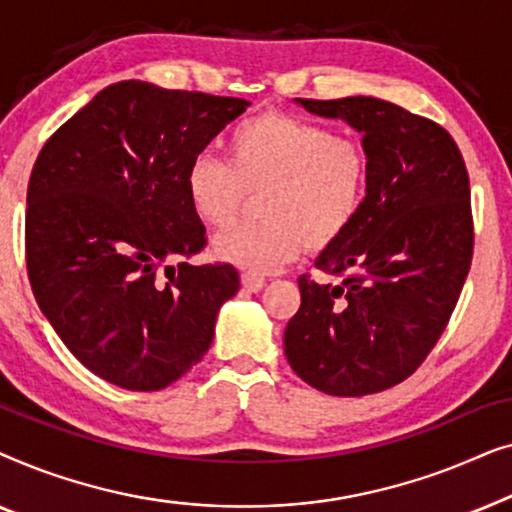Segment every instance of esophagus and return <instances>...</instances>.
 I'll use <instances>...</instances> for the list:
<instances>
[{
    "label": "esophagus",
    "instance_id": "esophagus-1",
    "mask_svg": "<svg viewBox=\"0 0 512 512\" xmlns=\"http://www.w3.org/2000/svg\"><path fill=\"white\" fill-rule=\"evenodd\" d=\"M240 282H242V289L249 293H258L265 286V279L261 275H256V272H242Z\"/></svg>",
    "mask_w": 512,
    "mask_h": 512
}]
</instances>
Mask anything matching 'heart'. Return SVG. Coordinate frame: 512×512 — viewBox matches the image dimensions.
I'll return each mask as SVG.
<instances>
[{
  "label": "heart",
  "instance_id": "b5f03b06",
  "mask_svg": "<svg viewBox=\"0 0 512 512\" xmlns=\"http://www.w3.org/2000/svg\"><path fill=\"white\" fill-rule=\"evenodd\" d=\"M370 181V158L359 137L284 111H261L228 137V165L198 153L186 167L184 191L209 228L237 221L256 195L261 221L212 242L219 261L247 272H270L300 249L324 251L359 219Z\"/></svg>",
  "mask_w": 512,
  "mask_h": 512
}]
</instances>
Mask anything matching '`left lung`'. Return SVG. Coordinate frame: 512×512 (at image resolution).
<instances>
[{"instance_id": "1", "label": "left lung", "mask_w": 512, "mask_h": 512, "mask_svg": "<svg viewBox=\"0 0 512 512\" xmlns=\"http://www.w3.org/2000/svg\"><path fill=\"white\" fill-rule=\"evenodd\" d=\"M296 102L361 132L370 181L359 219L314 263L340 282L298 279L284 352L324 394H377L422 366L464 289L473 258L466 163L443 125L398 104Z\"/></svg>"}]
</instances>
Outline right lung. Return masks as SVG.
Segmentation results:
<instances>
[{"mask_svg": "<svg viewBox=\"0 0 512 512\" xmlns=\"http://www.w3.org/2000/svg\"><path fill=\"white\" fill-rule=\"evenodd\" d=\"M247 107L121 81L39 151L25 212L32 293L69 352L116 387L158 391L186 375L240 291L230 263L186 261L207 237L184 174Z\"/></svg>", "mask_w": 512, "mask_h": 512, "instance_id": "add662e5", "label": "right lung"}]
</instances>
